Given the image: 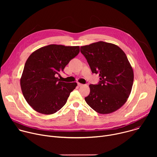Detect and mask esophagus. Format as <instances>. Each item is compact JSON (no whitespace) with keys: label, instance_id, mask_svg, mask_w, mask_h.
I'll use <instances>...</instances> for the list:
<instances>
[{"label":"esophagus","instance_id":"34e87169","mask_svg":"<svg viewBox=\"0 0 157 157\" xmlns=\"http://www.w3.org/2000/svg\"><path fill=\"white\" fill-rule=\"evenodd\" d=\"M78 86H79V87H81V86H83V84H82L79 83V82H78Z\"/></svg>","mask_w":157,"mask_h":157}]
</instances>
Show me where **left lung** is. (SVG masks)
I'll list each match as a JSON object with an SVG mask.
<instances>
[{
	"label": "left lung",
	"mask_w": 157,
	"mask_h": 157,
	"mask_svg": "<svg viewBox=\"0 0 157 157\" xmlns=\"http://www.w3.org/2000/svg\"><path fill=\"white\" fill-rule=\"evenodd\" d=\"M98 84H90L86 103L97 113L110 114L127 101L132 88L133 71L123 50L114 44L98 41L81 47Z\"/></svg>",
	"instance_id": "obj_1"
}]
</instances>
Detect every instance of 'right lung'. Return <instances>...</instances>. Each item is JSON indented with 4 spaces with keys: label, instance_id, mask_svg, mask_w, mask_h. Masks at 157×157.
I'll use <instances>...</instances> for the list:
<instances>
[{
    "label": "right lung",
    "instance_id": "add662e5",
    "mask_svg": "<svg viewBox=\"0 0 157 157\" xmlns=\"http://www.w3.org/2000/svg\"><path fill=\"white\" fill-rule=\"evenodd\" d=\"M79 53V46L53 44L30 55L20 78V86L26 101L33 109L49 115L64 105L77 83L61 81L56 76Z\"/></svg>",
    "mask_w": 157,
    "mask_h": 157
}]
</instances>
